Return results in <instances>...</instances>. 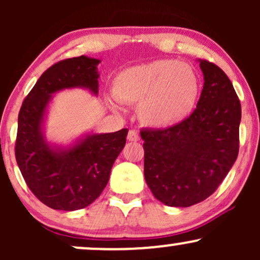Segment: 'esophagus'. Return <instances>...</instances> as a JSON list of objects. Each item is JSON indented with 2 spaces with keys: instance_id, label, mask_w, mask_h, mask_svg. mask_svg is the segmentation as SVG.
<instances>
[{
  "instance_id": "34e87169",
  "label": "esophagus",
  "mask_w": 260,
  "mask_h": 260,
  "mask_svg": "<svg viewBox=\"0 0 260 260\" xmlns=\"http://www.w3.org/2000/svg\"><path fill=\"white\" fill-rule=\"evenodd\" d=\"M127 139L129 140V142H138V140H139V134L137 133V131L131 129L129 132H128V134H127Z\"/></svg>"
}]
</instances>
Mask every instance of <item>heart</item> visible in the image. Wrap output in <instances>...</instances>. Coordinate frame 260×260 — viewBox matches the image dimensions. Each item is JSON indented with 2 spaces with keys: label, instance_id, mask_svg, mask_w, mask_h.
<instances>
[{
  "label": "heart",
  "instance_id": "b5f03b06",
  "mask_svg": "<svg viewBox=\"0 0 260 260\" xmlns=\"http://www.w3.org/2000/svg\"><path fill=\"white\" fill-rule=\"evenodd\" d=\"M116 100L138 105L143 123L170 127L192 112L199 94V79L189 64L155 59L123 70L112 82Z\"/></svg>",
  "mask_w": 260,
  "mask_h": 260
}]
</instances>
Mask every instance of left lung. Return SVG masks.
Masks as SVG:
<instances>
[{
    "label": "left lung",
    "mask_w": 260,
    "mask_h": 260,
    "mask_svg": "<svg viewBox=\"0 0 260 260\" xmlns=\"http://www.w3.org/2000/svg\"><path fill=\"white\" fill-rule=\"evenodd\" d=\"M204 85L196 110L168 128H143L144 176L157 201L187 208L210 197L240 149L241 103L231 80L201 59Z\"/></svg>",
    "instance_id": "8db88e82"
}]
</instances>
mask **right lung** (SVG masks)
I'll list each match as a JSON object with an SVG mask.
<instances>
[{"instance_id":"obj_1","label":"right lung","mask_w":260,"mask_h":260,"mask_svg":"<svg viewBox=\"0 0 260 260\" xmlns=\"http://www.w3.org/2000/svg\"><path fill=\"white\" fill-rule=\"evenodd\" d=\"M99 62L79 56L52 64L26 95L18 115V168L32 194L55 210L73 211L90 205L106 187L113 162L126 144L127 128L91 134L62 151L53 150L41 136L51 94L74 86L96 94Z\"/></svg>"}]
</instances>
